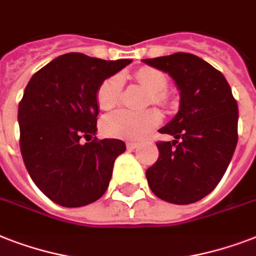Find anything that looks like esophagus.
<instances>
[{"label": "esophagus", "instance_id": "1", "mask_svg": "<svg viewBox=\"0 0 256 256\" xmlns=\"http://www.w3.org/2000/svg\"><path fill=\"white\" fill-rule=\"evenodd\" d=\"M126 146H128V150H134V148L140 146V144H138V142H128V144H126Z\"/></svg>", "mask_w": 256, "mask_h": 256}]
</instances>
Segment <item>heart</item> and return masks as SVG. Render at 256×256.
<instances>
[{"label": "heart", "instance_id": "obj_1", "mask_svg": "<svg viewBox=\"0 0 256 256\" xmlns=\"http://www.w3.org/2000/svg\"><path fill=\"white\" fill-rule=\"evenodd\" d=\"M136 80L140 86H144L148 92V102L168 108L171 104V98L168 88V77L160 70L144 66L136 72ZM122 90L120 76H112L106 78L96 90V104L100 108L108 110L118 104ZM160 122V114L154 108L144 112H130L120 108L110 112L102 120V130L106 136L122 140H140L156 128Z\"/></svg>", "mask_w": 256, "mask_h": 256}]
</instances>
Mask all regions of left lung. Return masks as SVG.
<instances>
[{"label":"left lung","instance_id":"obj_1","mask_svg":"<svg viewBox=\"0 0 256 256\" xmlns=\"http://www.w3.org/2000/svg\"><path fill=\"white\" fill-rule=\"evenodd\" d=\"M170 74L180 90L178 114L160 130V156L146 171L152 191L166 202L204 198L226 172L238 144V104L219 70L190 53L144 60Z\"/></svg>","mask_w":256,"mask_h":256}]
</instances>
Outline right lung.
Returning a JSON list of instances; mask_svg holds the SVG:
<instances>
[{
  "mask_svg": "<svg viewBox=\"0 0 256 256\" xmlns=\"http://www.w3.org/2000/svg\"><path fill=\"white\" fill-rule=\"evenodd\" d=\"M130 62L68 53L38 70L25 88L18 104L24 164L38 188L60 206H86L108 190L114 160L126 146L96 136V90Z\"/></svg>",
  "mask_w": 256,
  "mask_h": 256,
  "instance_id": "right-lung-1",
  "label": "right lung"
}]
</instances>
